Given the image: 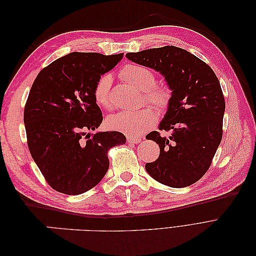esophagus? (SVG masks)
I'll return each instance as SVG.
<instances>
[{"label": "esophagus", "instance_id": "34e87169", "mask_svg": "<svg viewBox=\"0 0 256 256\" xmlns=\"http://www.w3.org/2000/svg\"><path fill=\"white\" fill-rule=\"evenodd\" d=\"M142 141V138L138 136H127V142L131 143V144H138Z\"/></svg>", "mask_w": 256, "mask_h": 256}]
</instances>
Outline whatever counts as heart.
<instances>
[{
  "label": "heart",
  "instance_id": "b5f03b06",
  "mask_svg": "<svg viewBox=\"0 0 256 256\" xmlns=\"http://www.w3.org/2000/svg\"><path fill=\"white\" fill-rule=\"evenodd\" d=\"M120 74L124 81L142 90V97L147 104L154 106L160 112L168 110L172 100V90L166 84H154L156 76L150 68L138 64H128L122 68ZM111 83V76L104 74L99 76L92 88V96L96 104L104 109H110L112 106ZM156 122V111L152 106H144L109 116L106 118V126L111 130L125 134L136 136L152 128Z\"/></svg>",
  "mask_w": 256,
  "mask_h": 256
}]
</instances>
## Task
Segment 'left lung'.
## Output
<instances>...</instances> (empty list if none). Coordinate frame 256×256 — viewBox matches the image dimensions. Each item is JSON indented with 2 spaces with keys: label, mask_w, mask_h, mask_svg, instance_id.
<instances>
[{
  "label": "left lung",
  "mask_w": 256,
  "mask_h": 256,
  "mask_svg": "<svg viewBox=\"0 0 256 256\" xmlns=\"http://www.w3.org/2000/svg\"><path fill=\"white\" fill-rule=\"evenodd\" d=\"M126 56L160 72L172 90L171 104L159 126L170 136L152 131L146 136L160 147L158 159L146 164V171L168 187H188L208 171L222 140L226 102L220 82L205 62L174 46Z\"/></svg>",
  "instance_id": "obj_1"
}]
</instances>
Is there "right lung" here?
<instances>
[{
	"label": "right lung",
	"instance_id": "add662e5",
	"mask_svg": "<svg viewBox=\"0 0 256 256\" xmlns=\"http://www.w3.org/2000/svg\"><path fill=\"white\" fill-rule=\"evenodd\" d=\"M122 53L72 52L37 74L24 106L30 156L50 187L78 196L94 188L109 168L108 152L126 143L118 131L90 134L104 118L92 88Z\"/></svg>",
	"mask_w": 256,
	"mask_h": 256
}]
</instances>
